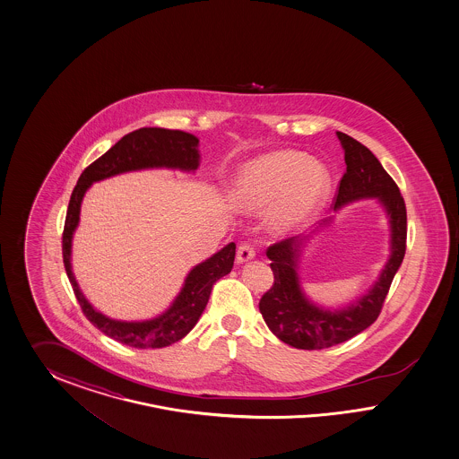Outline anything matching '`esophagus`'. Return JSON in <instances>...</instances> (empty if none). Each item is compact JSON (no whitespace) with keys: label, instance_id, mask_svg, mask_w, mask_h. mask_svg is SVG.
<instances>
[{"label":"esophagus","instance_id":"34e87169","mask_svg":"<svg viewBox=\"0 0 459 459\" xmlns=\"http://www.w3.org/2000/svg\"><path fill=\"white\" fill-rule=\"evenodd\" d=\"M254 257H255V250H254L250 244L244 242V244L238 246V249H237V263L238 264H244V263H247V261L254 259Z\"/></svg>","mask_w":459,"mask_h":459}]
</instances>
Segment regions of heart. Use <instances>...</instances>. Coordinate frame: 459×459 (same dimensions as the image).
<instances>
[{"mask_svg": "<svg viewBox=\"0 0 459 459\" xmlns=\"http://www.w3.org/2000/svg\"><path fill=\"white\" fill-rule=\"evenodd\" d=\"M330 188V175L318 161L296 152L264 154L242 168L234 186L246 210H269L274 230L286 232L305 223Z\"/></svg>", "mask_w": 459, "mask_h": 459, "instance_id": "obj_1", "label": "heart"}]
</instances>
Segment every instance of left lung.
Wrapping results in <instances>:
<instances>
[{
	"label": "left lung",
	"instance_id": "8db88e82",
	"mask_svg": "<svg viewBox=\"0 0 459 459\" xmlns=\"http://www.w3.org/2000/svg\"><path fill=\"white\" fill-rule=\"evenodd\" d=\"M336 136L345 152L347 171L334 195L333 209L340 210L361 198H377L389 217L390 257L368 291L351 305L328 309L306 298L299 284L298 265L309 237L330 223V219L321 221L309 236L290 237L267 249L265 255L271 259L274 284L259 301L261 315L281 342L301 350L334 347L367 330L378 318L405 254L407 213L399 186L367 146L340 131H336Z\"/></svg>",
	"mask_w": 459,
	"mask_h": 459
}]
</instances>
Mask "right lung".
Masks as SVG:
<instances>
[{
	"label": "right lung",
	"instance_id": "add662e5",
	"mask_svg": "<svg viewBox=\"0 0 459 459\" xmlns=\"http://www.w3.org/2000/svg\"><path fill=\"white\" fill-rule=\"evenodd\" d=\"M198 165V138L194 134L177 129L141 127L119 139L109 152H106L92 165L85 168L70 196L62 236V254L74 294L87 320L102 333L127 347H168L190 333L209 303L213 284L232 271L236 259V244H227L210 259L195 265L185 279V284L175 301L160 316L144 321L112 320L94 309V306L85 299L72 273V237L79 225L83 195L94 181L104 180L126 171L146 168H173L181 171H195Z\"/></svg>",
	"mask_w": 459,
	"mask_h": 459
}]
</instances>
